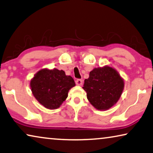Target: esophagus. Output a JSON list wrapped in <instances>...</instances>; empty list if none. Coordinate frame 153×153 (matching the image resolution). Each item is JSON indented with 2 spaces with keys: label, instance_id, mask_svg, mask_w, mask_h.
Returning a JSON list of instances; mask_svg holds the SVG:
<instances>
[{
  "label": "esophagus",
  "instance_id": "esophagus-1",
  "mask_svg": "<svg viewBox=\"0 0 153 153\" xmlns=\"http://www.w3.org/2000/svg\"><path fill=\"white\" fill-rule=\"evenodd\" d=\"M76 84L78 86H81L82 84V80L81 79H77L76 80Z\"/></svg>",
  "mask_w": 153,
  "mask_h": 153
}]
</instances>
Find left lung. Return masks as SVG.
<instances>
[{
  "label": "left lung",
  "mask_w": 153,
  "mask_h": 153,
  "mask_svg": "<svg viewBox=\"0 0 153 153\" xmlns=\"http://www.w3.org/2000/svg\"><path fill=\"white\" fill-rule=\"evenodd\" d=\"M124 83L112 67L105 66L91 71L85 79L83 88L90 103L97 110H107L117 103L124 89Z\"/></svg>",
  "instance_id": "obj_1"
}]
</instances>
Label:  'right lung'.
Returning a JSON list of instances; mask_svg holds the SVG:
<instances>
[{
	"label": "right lung",
	"mask_w": 153,
	"mask_h": 153,
	"mask_svg": "<svg viewBox=\"0 0 153 153\" xmlns=\"http://www.w3.org/2000/svg\"><path fill=\"white\" fill-rule=\"evenodd\" d=\"M76 85L74 79L62 70L42 69L31 80L33 95L45 108L56 109L68 97V92Z\"/></svg>",
	"instance_id": "add662e5"
}]
</instances>
